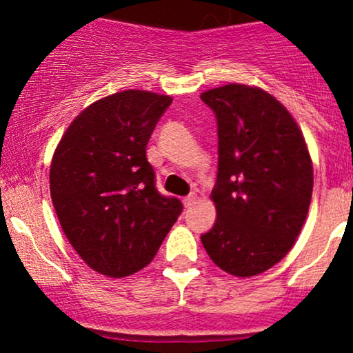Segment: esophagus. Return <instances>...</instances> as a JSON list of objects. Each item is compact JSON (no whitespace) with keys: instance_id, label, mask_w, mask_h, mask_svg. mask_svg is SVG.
Segmentation results:
<instances>
[{"instance_id":"esophagus-1","label":"esophagus","mask_w":353,"mask_h":353,"mask_svg":"<svg viewBox=\"0 0 353 353\" xmlns=\"http://www.w3.org/2000/svg\"><path fill=\"white\" fill-rule=\"evenodd\" d=\"M196 201H197L196 194H190V196L184 197V199H182V204H184V208H190V205H192Z\"/></svg>"}]
</instances>
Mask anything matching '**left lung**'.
Wrapping results in <instances>:
<instances>
[{
  "label": "left lung",
  "instance_id": "left-lung-1",
  "mask_svg": "<svg viewBox=\"0 0 353 353\" xmlns=\"http://www.w3.org/2000/svg\"><path fill=\"white\" fill-rule=\"evenodd\" d=\"M216 112L214 228L201 237L219 269L259 275L281 262L305 224L314 168L305 139L281 101L257 86L225 84L202 92Z\"/></svg>",
  "mask_w": 353,
  "mask_h": 353
}]
</instances>
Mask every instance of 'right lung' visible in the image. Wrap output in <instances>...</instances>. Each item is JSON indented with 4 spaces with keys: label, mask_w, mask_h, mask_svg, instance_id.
<instances>
[{
    "label": "right lung",
    "mask_w": 353,
    "mask_h": 353,
    "mask_svg": "<svg viewBox=\"0 0 353 353\" xmlns=\"http://www.w3.org/2000/svg\"><path fill=\"white\" fill-rule=\"evenodd\" d=\"M171 96L141 89L94 101L66 129L50 168L61 229L86 264L128 277L152 261L182 204L161 196L145 145Z\"/></svg>",
    "instance_id": "obj_1"
}]
</instances>
